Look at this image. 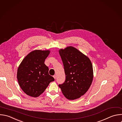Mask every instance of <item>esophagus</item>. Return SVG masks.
I'll use <instances>...</instances> for the list:
<instances>
[{
  "label": "esophagus",
  "instance_id": "obj_1",
  "mask_svg": "<svg viewBox=\"0 0 122 122\" xmlns=\"http://www.w3.org/2000/svg\"><path fill=\"white\" fill-rule=\"evenodd\" d=\"M53 77H54V78L55 79H56V75H54V76H53Z\"/></svg>",
  "mask_w": 122,
  "mask_h": 122
}]
</instances>
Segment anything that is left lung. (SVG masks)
Wrapping results in <instances>:
<instances>
[{
  "label": "left lung",
  "mask_w": 122,
  "mask_h": 122,
  "mask_svg": "<svg viewBox=\"0 0 122 122\" xmlns=\"http://www.w3.org/2000/svg\"><path fill=\"white\" fill-rule=\"evenodd\" d=\"M66 74V80L59 87L65 97L70 100L79 98L89 89L93 77L92 65L90 58L73 46L59 50Z\"/></svg>",
  "instance_id": "left-lung-1"
}]
</instances>
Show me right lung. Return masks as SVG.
<instances>
[{
	"label": "right lung",
	"mask_w": 122,
	"mask_h": 122,
	"mask_svg": "<svg viewBox=\"0 0 122 122\" xmlns=\"http://www.w3.org/2000/svg\"><path fill=\"white\" fill-rule=\"evenodd\" d=\"M50 53L49 50H35L22 60L17 70V79L22 90L27 95L37 97L54 81L48 73L45 61Z\"/></svg>",
	"instance_id": "add662e5"
}]
</instances>
